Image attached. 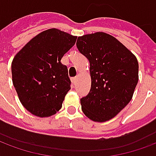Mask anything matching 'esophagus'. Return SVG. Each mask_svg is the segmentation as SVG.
<instances>
[{
    "mask_svg": "<svg viewBox=\"0 0 156 156\" xmlns=\"http://www.w3.org/2000/svg\"><path fill=\"white\" fill-rule=\"evenodd\" d=\"M71 81L73 84H75V83L77 82V77H74V78H71Z\"/></svg>",
    "mask_w": 156,
    "mask_h": 156,
    "instance_id": "1",
    "label": "esophagus"
}]
</instances>
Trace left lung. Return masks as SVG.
Returning a JSON list of instances; mask_svg holds the SVG:
<instances>
[{"instance_id": "8db88e82", "label": "left lung", "mask_w": 156, "mask_h": 156, "mask_svg": "<svg viewBox=\"0 0 156 156\" xmlns=\"http://www.w3.org/2000/svg\"><path fill=\"white\" fill-rule=\"evenodd\" d=\"M77 48L90 63L91 89L80 100L85 116L96 122L113 118L130 102L139 79L136 57L112 35L79 36Z\"/></svg>"}]
</instances>
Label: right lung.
Instances as JSON below:
<instances>
[{"instance_id":"1","label":"right lung","mask_w":156,"mask_h":156,"mask_svg":"<svg viewBox=\"0 0 156 156\" xmlns=\"http://www.w3.org/2000/svg\"><path fill=\"white\" fill-rule=\"evenodd\" d=\"M76 40L69 33L49 29L31 39L14 57V87L23 107L34 116L48 117L61 109L71 81L60 61Z\"/></svg>"}]
</instances>
